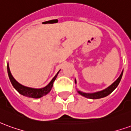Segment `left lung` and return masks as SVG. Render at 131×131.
<instances>
[{
	"instance_id": "obj_1",
	"label": "left lung",
	"mask_w": 131,
	"mask_h": 131,
	"mask_svg": "<svg viewBox=\"0 0 131 131\" xmlns=\"http://www.w3.org/2000/svg\"><path fill=\"white\" fill-rule=\"evenodd\" d=\"M123 72H124V70L122 71L121 74H120V76L118 77V79L116 80L112 85H110L109 87H107V88H105V89L102 90V91H97V92H95V93H84V92H82V91H79V90H77V91H78V93L81 95L85 97H87V98L95 100V99H100L104 97L109 95L110 93H112L113 91L115 90V88L118 86V83H120L121 78H122ZM75 83L77 84V80H76V79H75Z\"/></svg>"
}]
</instances>
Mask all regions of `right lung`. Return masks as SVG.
I'll use <instances>...</instances> for the list:
<instances>
[{"mask_svg":"<svg viewBox=\"0 0 131 131\" xmlns=\"http://www.w3.org/2000/svg\"><path fill=\"white\" fill-rule=\"evenodd\" d=\"M7 74H8V77H9V79L10 80V82L12 83V85H13V87L15 88V90H17L22 95H24L25 97H31V98H40L41 97L46 95L47 94L49 93L50 91H51L52 88L54 80L56 79L57 75H58L60 71V70L57 72L56 75L53 77V79L50 81V82L46 86L41 88H34L24 86V85H21L19 83L17 82L15 79V78L13 77V75H12L11 72H10L8 63H7Z\"/></svg>","mask_w":131,"mask_h":131,"instance_id":"obj_1","label":"right lung"}]
</instances>
